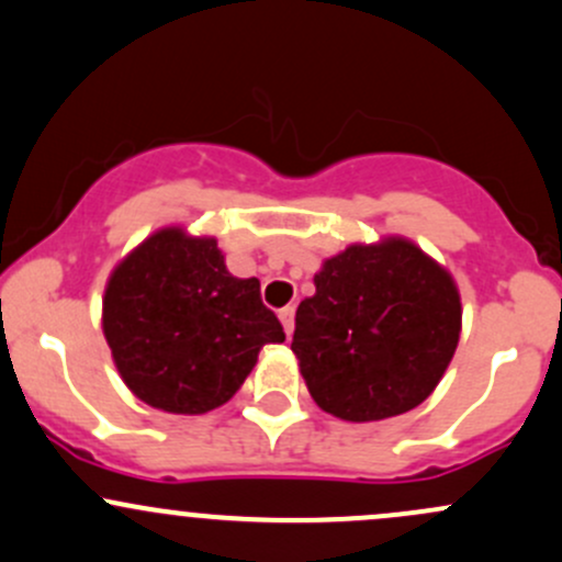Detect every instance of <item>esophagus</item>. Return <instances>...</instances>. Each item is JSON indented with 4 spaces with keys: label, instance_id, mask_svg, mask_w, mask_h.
Returning <instances> with one entry per match:
<instances>
[{
    "label": "esophagus",
    "instance_id": "34e87169",
    "mask_svg": "<svg viewBox=\"0 0 562 562\" xmlns=\"http://www.w3.org/2000/svg\"><path fill=\"white\" fill-rule=\"evenodd\" d=\"M280 323H282V328H285L288 336H293V328H295V310H293V306H285V310H280Z\"/></svg>",
    "mask_w": 562,
    "mask_h": 562
}]
</instances>
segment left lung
I'll use <instances>...</instances> for the list:
<instances>
[{"label": "left lung", "instance_id": "obj_1", "mask_svg": "<svg viewBox=\"0 0 562 562\" xmlns=\"http://www.w3.org/2000/svg\"><path fill=\"white\" fill-rule=\"evenodd\" d=\"M295 310L293 355L314 403L344 422H381L422 405L461 333L453 277L403 237L349 245L314 274Z\"/></svg>", "mask_w": 562, "mask_h": 562}]
</instances>
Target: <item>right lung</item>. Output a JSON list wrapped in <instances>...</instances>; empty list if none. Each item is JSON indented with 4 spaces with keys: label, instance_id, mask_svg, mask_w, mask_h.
Instances as JSON below:
<instances>
[{
    "label": "right lung",
    "instance_id": "obj_1",
    "mask_svg": "<svg viewBox=\"0 0 562 562\" xmlns=\"http://www.w3.org/2000/svg\"><path fill=\"white\" fill-rule=\"evenodd\" d=\"M103 336L122 381L165 413H207L243 386L263 344L285 341L256 277L229 274L213 237L154 232L111 271Z\"/></svg>",
    "mask_w": 562,
    "mask_h": 562
}]
</instances>
